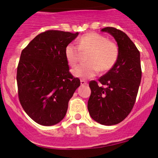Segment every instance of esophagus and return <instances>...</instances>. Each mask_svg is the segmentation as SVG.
<instances>
[{"label":"esophagus","instance_id":"obj_1","mask_svg":"<svg viewBox=\"0 0 158 158\" xmlns=\"http://www.w3.org/2000/svg\"><path fill=\"white\" fill-rule=\"evenodd\" d=\"M80 82H81V85H88V81H85V80H83V79H81Z\"/></svg>","mask_w":158,"mask_h":158}]
</instances>
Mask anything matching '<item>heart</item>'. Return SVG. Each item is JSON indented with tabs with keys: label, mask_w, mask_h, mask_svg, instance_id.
<instances>
[{
	"label": "heart",
	"mask_w": 158,
	"mask_h": 158,
	"mask_svg": "<svg viewBox=\"0 0 158 158\" xmlns=\"http://www.w3.org/2000/svg\"><path fill=\"white\" fill-rule=\"evenodd\" d=\"M89 52L86 56L88 62L79 64L72 71L75 77L81 79L93 77L99 70L108 71L117 62L119 56L118 47L115 43L100 34L89 32L81 36L78 46L73 42L67 45L64 49L67 62L70 66H76L81 52Z\"/></svg>",
	"instance_id": "heart-1"
}]
</instances>
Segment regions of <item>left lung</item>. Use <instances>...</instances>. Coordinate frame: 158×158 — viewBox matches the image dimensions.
<instances>
[{"mask_svg":"<svg viewBox=\"0 0 158 158\" xmlns=\"http://www.w3.org/2000/svg\"><path fill=\"white\" fill-rule=\"evenodd\" d=\"M102 31L114 36L118 44L119 56L113 68L99 81L89 82L91 94L88 109L96 122L113 126L126 119L135 106L142 77L140 56L138 49L125 32L110 27Z\"/></svg>","mask_w":158,"mask_h":158,"instance_id":"1","label":"left lung"}]
</instances>
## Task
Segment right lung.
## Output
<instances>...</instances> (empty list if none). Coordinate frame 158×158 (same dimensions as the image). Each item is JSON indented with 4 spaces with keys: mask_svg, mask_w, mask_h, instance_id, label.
Segmentation results:
<instances>
[{
    "mask_svg": "<svg viewBox=\"0 0 158 158\" xmlns=\"http://www.w3.org/2000/svg\"><path fill=\"white\" fill-rule=\"evenodd\" d=\"M79 35L50 30L35 36L22 50L17 68L18 94L27 115L41 126L59 123L80 85L69 70L64 49Z\"/></svg>",
    "mask_w": 158,
    "mask_h": 158,
    "instance_id": "obj_1",
    "label": "right lung"
}]
</instances>
